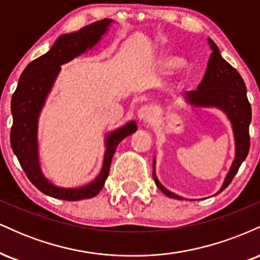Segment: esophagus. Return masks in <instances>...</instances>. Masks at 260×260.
<instances>
[{"label":"esophagus","mask_w":260,"mask_h":260,"mask_svg":"<svg viewBox=\"0 0 260 260\" xmlns=\"http://www.w3.org/2000/svg\"><path fill=\"white\" fill-rule=\"evenodd\" d=\"M137 115H138L139 121L148 122L151 117H153V109H151L150 106H142L138 110V113H137Z\"/></svg>","instance_id":"obj_1"}]
</instances>
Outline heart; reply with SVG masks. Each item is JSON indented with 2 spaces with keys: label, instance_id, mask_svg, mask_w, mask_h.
Returning <instances> with one entry per match:
<instances>
[{
  "label": "heart",
  "instance_id": "b5f03b06",
  "mask_svg": "<svg viewBox=\"0 0 260 260\" xmlns=\"http://www.w3.org/2000/svg\"><path fill=\"white\" fill-rule=\"evenodd\" d=\"M183 64H184L183 59H182L181 57H177V56L169 55V56H164V57L161 58V67H162L165 71H168V72H172V71L178 70V68H181ZM189 79H190L189 72H186V73L182 74V77H181L182 83H186Z\"/></svg>",
  "mask_w": 260,
  "mask_h": 260
}]
</instances>
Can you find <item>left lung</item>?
Listing matches in <instances>:
<instances>
[{"label":"left lung","mask_w":260,"mask_h":260,"mask_svg":"<svg viewBox=\"0 0 260 260\" xmlns=\"http://www.w3.org/2000/svg\"><path fill=\"white\" fill-rule=\"evenodd\" d=\"M211 55L208 61V68L197 90L188 91L186 101L193 107H216L228 116L231 123L235 138V159L230 171L226 175L221 188L216 194L221 193L234 180L241 164L249 151V123L252 120V109L247 99L246 84L240 73L229 62L222 58L219 47L211 39H208ZM155 157L153 160V177L155 184L164 194L170 198L184 199L166 189L155 174Z\"/></svg>","instance_id":"left-lung-1"}]
</instances>
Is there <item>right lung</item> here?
<instances>
[{
	"label": "right lung",
	"instance_id": "right-lung-1",
	"mask_svg": "<svg viewBox=\"0 0 260 260\" xmlns=\"http://www.w3.org/2000/svg\"><path fill=\"white\" fill-rule=\"evenodd\" d=\"M112 22V19H103L86 25L78 31L61 35L49 51L26 66L20 74L18 86L12 96L13 126L11 129V145L13 153L29 181L44 194L52 198L73 202L96 196L105 184L117 145L121 140L137 131L136 121H129L124 126L106 134L103 168L96 178L85 186L58 187L47 180L41 171L38 148L39 117L61 71V66L92 49L101 40Z\"/></svg>",
	"mask_w": 260,
	"mask_h": 260
}]
</instances>
